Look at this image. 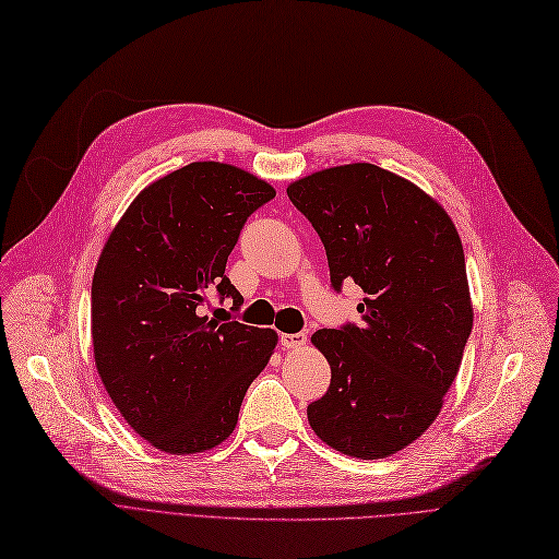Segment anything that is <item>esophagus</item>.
<instances>
[{
    "label": "esophagus",
    "instance_id": "obj_1",
    "mask_svg": "<svg viewBox=\"0 0 559 559\" xmlns=\"http://www.w3.org/2000/svg\"><path fill=\"white\" fill-rule=\"evenodd\" d=\"M280 343L284 345V348H288V350H296V348H302V345L307 343V334H305V332H298V334H282V336H280Z\"/></svg>",
    "mask_w": 559,
    "mask_h": 559
}]
</instances>
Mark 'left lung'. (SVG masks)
I'll return each instance as SVG.
<instances>
[{"label":"left lung","mask_w":559,"mask_h":559,"mask_svg":"<svg viewBox=\"0 0 559 559\" xmlns=\"http://www.w3.org/2000/svg\"><path fill=\"white\" fill-rule=\"evenodd\" d=\"M286 193L321 236L332 286L366 294L359 325L311 336L332 382L309 425L343 455L389 457L430 428L457 378L473 328L460 234L435 198L373 164L318 170Z\"/></svg>","instance_id":"left-lung-1"}]
</instances>
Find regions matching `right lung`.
I'll list each match as a JSON object with an SVG mask.
<instances>
[{
  "instance_id": "add662e5",
  "label": "right lung",
  "mask_w": 559,
  "mask_h": 559,
  "mask_svg": "<svg viewBox=\"0 0 559 559\" xmlns=\"http://www.w3.org/2000/svg\"><path fill=\"white\" fill-rule=\"evenodd\" d=\"M273 198L248 170L195 162L145 186L102 248L91 290L97 373L129 428L164 453L221 445L275 350V330L202 313L211 294L243 305L225 263Z\"/></svg>"
}]
</instances>
